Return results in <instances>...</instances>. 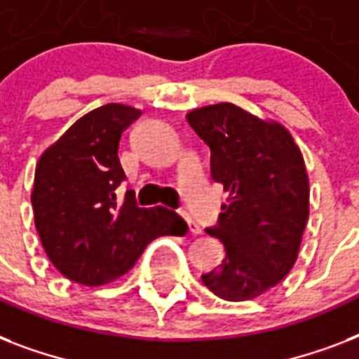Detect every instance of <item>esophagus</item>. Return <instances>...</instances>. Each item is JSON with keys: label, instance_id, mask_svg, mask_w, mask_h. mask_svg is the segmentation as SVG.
Here are the masks:
<instances>
[{"label": "esophagus", "instance_id": "1", "mask_svg": "<svg viewBox=\"0 0 359 359\" xmlns=\"http://www.w3.org/2000/svg\"><path fill=\"white\" fill-rule=\"evenodd\" d=\"M184 219H186V224H188V227H190L191 235H201V233H203L201 225L197 224L196 219L191 218L190 214H184Z\"/></svg>", "mask_w": 359, "mask_h": 359}]
</instances>
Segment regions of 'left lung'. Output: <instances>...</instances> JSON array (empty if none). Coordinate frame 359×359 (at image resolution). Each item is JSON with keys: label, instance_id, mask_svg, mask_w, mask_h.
<instances>
[{"label": "left lung", "instance_id": "obj_1", "mask_svg": "<svg viewBox=\"0 0 359 359\" xmlns=\"http://www.w3.org/2000/svg\"><path fill=\"white\" fill-rule=\"evenodd\" d=\"M186 119L210 147L212 179L229 191L218 225L207 229L225 245V259L203 283L224 300L257 298L298 259L309 216L304 156L283 124L235 104L197 108Z\"/></svg>", "mask_w": 359, "mask_h": 359}]
</instances>
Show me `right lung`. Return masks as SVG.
Returning a JSON list of instances; mask_svg holds the SVG:
<instances>
[{"instance_id":"1","label":"right lung","mask_w":359,"mask_h":359,"mask_svg":"<svg viewBox=\"0 0 359 359\" xmlns=\"http://www.w3.org/2000/svg\"><path fill=\"white\" fill-rule=\"evenodd\" d=\"M141 115L106 104L76 121L39 158L31 205L42 248L74 283L106 285L163 235H186L188 225L163 207L141 208L134 191L115 196L126 179L119 162L121 135Z\"/></svg>"}]
</instances>
